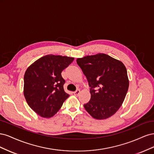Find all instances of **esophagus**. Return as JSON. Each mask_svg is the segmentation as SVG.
<instances>
[{"mask_svg": "<svg viewBox=\"0 0 154 154\" xmlns=\"http://www.w3.org/2000/svg\"><path fill=\"white\" fill-rule=\"evenodd\" d=\"M73 93H74V94L75 95V96H78L79 94H80V91L79 90V89H78V90H76V91H74Z\"/></svg>", "mask_w": 154, "mask_h": 154, "instance_id": "34e87169", "label": "esophagus"}]
</instances>
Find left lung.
<instances>
[{"mask_svg": "<svg viewBox=\"0 0 154 154\" xmlns=\"http://www.w3.org/2000/svg\"><path fill=\"white\" fill-rule=\"evenodd\" d=\"M76 62L91 87V100L83 105L85 110L96 119L114 115L122 106L129 86L124 64L103 53L78 58Z\"/></svg>", "mask_w": 154, "mask_h": 154, "instance_id": "1", "label": "left lung"}]
</instances>
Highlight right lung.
I'll use <instances>...</instances> for the list:
<instances>
[{"label": "right lung", "instance_id": "obj_1", "mask_svg": "<svg viewBox=\"0 0 154 154\" xmlns=\"http://www.w3.org/2000/svg\"><path fill=\"white\" fill-rule=\"evenodd\" d=\"M74 58L48 54L27 68L24 77V94L31 109L41 117L51 118L69 95L64 91L62 72Z\"/></svg>", "mask_w": 154, "mask_h": 154}]
</instances>
